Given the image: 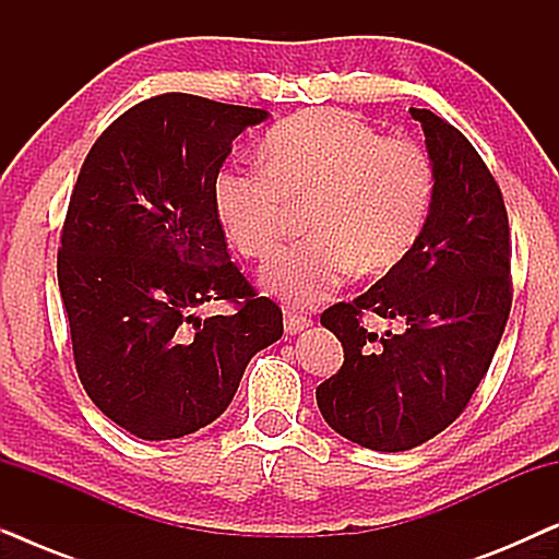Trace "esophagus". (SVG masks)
<instances>
[{
    "label": "esophagus",
    "mask_w": 559,
    "mask_h": 559,
    "mask_svg": "<svg viewBox=\"0 0 559 559\" xmlns=\"http://www.w3.org/2000/svg\"><path fill=\"white\" fill-rule=\"evenodd\" d=\"M310 325H312V320L308 316H300V312H287V316H285V331L289 335L300 333V331H305V328H310Z\"/></svg>",
    "instance_id": "34e87169"
}]
</instances>
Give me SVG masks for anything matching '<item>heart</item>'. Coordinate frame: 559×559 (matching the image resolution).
<instances>
[{
	"label": "heart",
	"mask_w": 559,
	"mask_h": 559,
	"mask_svg": "<svg viewBox=\"0 0 559 559\" xmlns=\"http://www.w3.org/2000/svg\"><path fill=\"white\" fill-rule=\"evenodd\" d=\"M266 165H228L211 188L228 241L266 259L285 231L289 203L312 201L308 239L282 247L264 287L295 308L323 302L350 277L400 266L417 247L435 198V165L417 142L384 136L343 109L289 117L264 140Z\"/></svg>",
	"instance_id": "1"
}]
</instances>
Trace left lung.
I'll list each match as a JSON object with an SVG mask.
<instances>
[{"label": "left lung", "instance_id": "8db88e82", "mask_svg": "<svg viewBox=\"0 0 559 559\" xmlns=\"http://www.w3.org/2000/svg\"><path fill=\"white\" fill-rule=\"evenodd\" d=\"M423 124L435 198L417 247L354 302L320 316L343 343L316 389L320 415L361 448L400 453L453 425L486 377L511 310L509 216L496 178L463 132L430 109ZM366 311L403 331L379 336Z\"/></svg>", "mask_w": 559, "mask_h": 559}]
</instances>
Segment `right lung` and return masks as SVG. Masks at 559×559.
Wrapping results in <instances>:
<instances>
[{
	"instance_id": "1",
	"label": "right lung",
	"mask_w": 559,
	"mask_h": 559,
	"mask_svg": "<svg viewBox=\"0 0 559 559\" xmlns=\"http://www.w3.org/2000/svg\"><path fill=\"white\" fill-rule=\"evenodd\" d=\"M264 109L159 94L104 129L60 228L58 287L91 402L142 440L201 430L231 404L282 310L231 262L213 180ZM224 299L228 317L201 319Z\"/></svg>"
}]
</instances>
